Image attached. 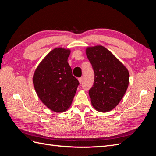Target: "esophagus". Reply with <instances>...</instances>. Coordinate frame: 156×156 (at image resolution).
<instances>
[{
    "label": "esophagus",
    "instance_id": "esophagus-1",
    "mask_svg": "<svg viewBox=\"0 0 156 156\" xmlns=\"http://www.w3.org/2000/svg\"><path fill=\"white\" fill-rule=\"evenodd\" d=\"M78 81L79 82V83H81L83 82V77H80L78 79Z\"/></svg>",
    "mask_w": 156,
    "mask_h": 156
}]
</instances>
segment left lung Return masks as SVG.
<instances>
[{
	"label": "left lung",
	"mask_w": 156,
	"mask_h": 156,
	"mask_svg": "<svg viewBox=\"0 0 156 156\" xmlns=\"http://www.w3.org/2000/svg\"><path fill=\"white\" fill-rule=\"evenodd\" d=\"M86 55L95 75L88 92L92 105L98 111H110L119 105L128 87V70L102 45L88 47Z\"/></svg>",
	"instance_id": "8db88e82"
}]
</instances>
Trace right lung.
Instances as JSON below:
<instances>
[{
	"instance_id": "obj_1",
	"label": "right lung",
	"mask_w": 156,
	"mask_h": 156,
	"mask_svg": "<svg viewBox=\"0 0 156 156\" xmlns=\"http://www.w3.org/2000/svg\"><path fill=\"white\" fill-rule=\"evenodd\" d=\"M71 51L58 48L50 51L37 66L32 81L41 101L55 112L66 111L79 85L68 63Z\"/></svg>"
}]
</instances>
